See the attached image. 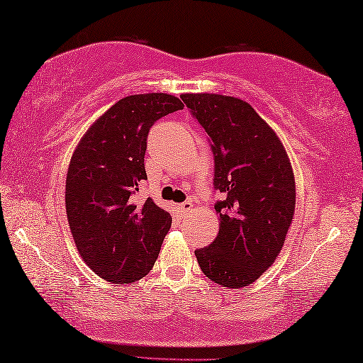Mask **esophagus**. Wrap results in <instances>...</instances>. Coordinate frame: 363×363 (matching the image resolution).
<instances>
[{"label": "esophagus", "instance_id": "esophagus-1", "mask_svg": "<svg viewBox=\"0 0 363 363\" xmlns=\"http://www.w3.org/2000/svg\"><path fill=\"white\" fill-rule=\"evenodd\" d=\"M191 206H192V203H191L189 201H186V202L180 203V205H179V208H180V211H182V213H188V211L191 210Z\"/></svg>", "mask_w": 363, "mask_h": 363}]
</instances>
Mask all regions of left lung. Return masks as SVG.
I'll return each instance as SVG.
<instances>
[{
  "mask_svg": "<svg viewBox=\"0 0 363 363\" xmlns=\"http://www.w3.org/2000/svg\"><path fill=\"white\" fill-rule=\"evenodd\" d=\"M182 100L208 135L214 160L219 233L196 250L214 284L247 286L274 263L294 214V177L276 133L249 103L218 94Z\"/></svg>",
  "mask_w": 363,
  "mask_h": 363,
  "instance_id": "left-lung-1",
  "label": "left lung"
}]
</instances>
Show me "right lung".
Instances as JSON below:
<instances>
[{"mask_svg":"<svg viewBox=\"0 0 363 363\" xmlns=\"http://www.w3.org/2000/svg\"><path fill=\"white\" fill-rule=\"evenodd\" d=\"M183 109L167 94L130 95L87 130L73 153L65 182V210L81 258L113 284L149 274L172 224L152 199L138 201L147 180V136L161 117Z\"/></svg>","mask_w":363,"mask_h":363,"instance_id":"obj_1","label":"right lung"}]
</instances>
